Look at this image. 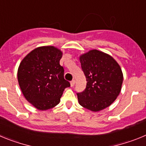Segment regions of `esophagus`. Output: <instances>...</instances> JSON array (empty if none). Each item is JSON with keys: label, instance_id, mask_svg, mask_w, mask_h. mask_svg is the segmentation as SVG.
Here are the masks:
<instances>
[{"label": "esophagus", "instance_id": "34e87169", "mask_svg": "<svg viewBox=\"0 0 146 146\" xmlns=\"http://www.w3.org/2000/svg\"><path fill=\"white\" fill-rule=\"evenodd\" d=\"M75 82H76V81L74 80H73L71 81L70 84H71V86H72V87H73V86H74V84H75Z\"/></svg>", "mask_w": 146, "mask_h": 146}]
</instances>
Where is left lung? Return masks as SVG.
<instances>
[{"mask_svg": "<svg viewBox=\"0 0 146 146\" xmlns=\"http://www.w3.org/2000/svg\"><path fill=\"white\" fill-rule=\"evenodd\" d=\"M86 77V88L77 93L79 104L93 112L109 107L116 99L123 83V73L111 55L91 50L80 56Z\"/></svg>", "mask_w": 146, "mask_h": 146, "instance_id": "obj_1", "label": "left lung"}]
</instances>
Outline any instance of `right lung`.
<instances>
[{"label":"right lung","instance_id":"add662e5","mask_svg":"<svg viewBox=\"0 0 146 146\" xmlns=\"http://www.w3.org/2000/svg\"><path fill=\"white\" fill-rule=\"evenodd\" d=\"M62 55L57 47L43 46L32 50L20 62L19 86L27 101L39 110L58 104L64 89L70 86L60 65Z\"/></svg>","mask_w":146,"mask_h":146}]
</instances>
